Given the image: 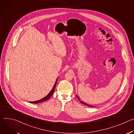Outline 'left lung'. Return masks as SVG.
I'll use <instances>...</instances> for the list:
<instances>
[{
  "instance_id": "left-lung-1",
  "label": "left lung",
  "mask_w": 134,
  "mask_h": 134,
  "mask_svg": "<svg viewBox=\"0 0 134 134\" xmlns=\"http://www.w3.org/2000/svg\"><path fill=\"white\" fill-rule=\"evenodd\" d=\"M77 98L79 99V100L80 101V102H81V103H82V104H84L85 105H87V106H88V107H94V106H93V105H89V104H87V103H86L84 102L83 101H81V100H80V99L79 98V97L77 96Z\"/></svg>"
}]
</instances>
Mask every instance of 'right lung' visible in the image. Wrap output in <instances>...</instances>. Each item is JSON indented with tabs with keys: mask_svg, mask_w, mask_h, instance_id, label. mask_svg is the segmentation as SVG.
<instances>
[{
	"mask_svg": "<svg viewBox=\"0 0 134 134\" xmlns=\"http://www.w3.org/2000/svg\"><path fill=\"white\" fill-rule=\"evenodd\" d=\"M58 79L57 78L55 82V84L52 88V89L51 90V91H50V92L47 95L46 97H45L44 98H43V99H41V100H37V101H34V102H29L30 103H41V102H44L47 100H48L51 97V95L53 94V93H54V89H55V85H56V84H57V80H58Z\"/></svg>",
	"mask_w": 134,
	"mask_h": 134,
	"instance_id": "obj_1",
	"label": "right lung"
}]
</instances>
